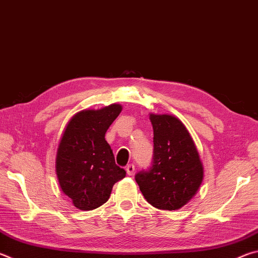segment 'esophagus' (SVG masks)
<instances>
[{
  "label": "esophagus",
  "instance_id": "esophagus-1",
  "mask_svg": "<svg viewBox=\"0 0 258 258\" xmlns=\"http://www.w3.org/2000/svg\"><path fill=\"white\" fill-rule=\"evenodd\" d=\"M134 171H135V167L133 164L127 165V167H126V173H127V175H133Z\"/></svg>",
  "mask_w": 258,
  "mask_h": 258
}]
</instances>
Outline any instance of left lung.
<instances>
[{
  "instance_id": "obj_1",
  "label": "left lung",
  "mask_w": 258,
  "mask_h": 258,
  "mask_svg": "<svg viewBox=\"0 0 258 258\" xmlns=\"http://www.w3.org/2000/svg\"><path fill=\"white\" fill-rule=\"evenodd\" d=\"M154 128V163L135 175L143 197L152 206L175 211L197 194L204 166L184 124L173 115L149 113Z\"/></svg>"
}]
</instances>
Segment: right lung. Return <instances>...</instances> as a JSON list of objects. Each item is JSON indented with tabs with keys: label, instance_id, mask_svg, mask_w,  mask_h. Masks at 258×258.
Masks as SVG:
<instances>
[{
	"label": "right lung",
	"instance_id": "obj_1",
	"mask_svg": "<svg viewBox=\"0 0 258 258\" xmlns=\"http://www.w3.org/2000/svg\"><path fill=\"white\" fill-rule=\"evenodd\" d=\"M118 103L74 115L60 139L55 174L60 189L81 211H92L110 197L112 186L126 176L115 163L106 132L121 111Z\"/></svg>",
	"mask_w": 258,
	"mask_h": 258
}]
</instances>
